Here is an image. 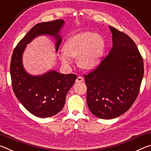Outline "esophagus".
I'll return each instance as SVG.
<instances>
[{
	"label": "esophagus",
	"instance_id": "obj_1",
	"mask_svg": "<svg viewBox=\"0 0 151 151\" xmlns=\"http://www.w3.org/2000/svg\"><path fill=\"white\" fill-rule=\"evenodd\" d=\"M83 81H84L83 77H82V76H78L76 80V83H81V82H83Z\"/></svg>",
	"mask_w": 151,
	"mask_h": 151
}]
</instances>
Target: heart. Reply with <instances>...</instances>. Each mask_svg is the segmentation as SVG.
Listing matches in <instances>:
<instances>
[{"label":"heart","mask_w":151,"mask_h":151,"mask_svg":"<svg viewBox=\"0 0 151 151\" xmlns=\"http://www.w3.org/2000/svg\"><path fill=\"white\" fill-rule=\"evenodd\" d=\"M105 49V41L103 36L92 32H81L66 40L63 46L65 53L60 55L64 65L72 63V58H77L81 68L93 69L99 65Z\"/></svg>","instance_id":"b5f03b06"}]
</instances>
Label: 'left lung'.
<instances>
[{
	"label": "left lung",
	"instance_id": "8db88e82",
	"mask_svg": "<svg viewBox=\"0 0 151 151\" xmlns=\"http://www.w3.org/2000/svg\"><path fill=\"white\" fill-rule=\"evenodd\" d=\"M109 28L111 51L95 70L84 76L88 109L103 119H114L131 108L144 75L143 59L134 42L125 33Z\"/></svg>",
	"mask_w": 151,
	"mask_h": 151
}]
</instances>
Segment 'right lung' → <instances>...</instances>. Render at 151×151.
Here are the masks:
<instances>
[{
    "label": "right lung",
    "mask_w": 151,
    "mask_h": 151,
    "mask_svg": "<svg viewBox=\"0 0 151 151\" xmlns=\"http://www.w3.org/2000/svg\"><path fill=\"white\" fill-rule=\"evenodd\" d=\"M65 24L63 19L40 22L35 25L15 47L11 62V76L13 91L20 103L28 111L40 118L54 116L63 109L66 94L77 76L64 75L54 70L41 75H32L25 70L22 55L27 45L40 35H48L55 39L57 52L62 42L60 31Z\"/></svg>",
    "instance_id": "add662e5"
}]
</instances>
